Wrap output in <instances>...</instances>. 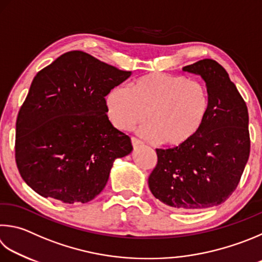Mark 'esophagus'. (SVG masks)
Instances as JSON below:
<instances>
[{
  "label": "esophagus",
  "instance_id": "34e87169",
  "mask_svg": "<svg viewBox=\"0 0 262 262\" xmlns=\"http://www.w3.org/2000/svg\"><path fill=\"white\" fill-rule=\"evenodd\" d=\"M132 144L134 147H139L143 143H142V141H140L139 139H136V137H132Z\"/></svg>",
  "mask_w": 262,
  "mask_h": 262
}]
</instances>
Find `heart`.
Returning a JSON list of instances; mask_svg holds the SVG:
<instances>
[{
    "instance_id": "1",
    "label": "heart",
    "mask_w": 262,
    "mask_h": 262,
    "mask_svg": "<svg viewBox=\"0 0 262 262\" xmlns=\"http://www.w3.org/2000/svg\"><path fill=\"white\" fill-rule=\"evenodd\" d=\"M107 116L113 126L140 129L147 140H159L168 146H181L201 130L210 108L205 85L183 75L150 73L136 79L130 89L118 85L105 98Z\"/></svg>"
}]
</instances>
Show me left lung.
<instances>
[{"instance_id":"obj_1","label":"left lung","mask_w":262,"mask_h":262,"mask_svg":"<svg viewBox=\"0 0 262 262\" xmlns=\"http://www.w3.org/2000/svg\"><path fill=\"white\" fill-rule=\"evenodd\" d=\"M183 71L205 81L210 108L201 130L188 143L156 149L158 161L149 188L166 205L192 211L220 205L238 185L250 156L249 112L217 61L203 59Z\"/></svg>"}]
</instances>
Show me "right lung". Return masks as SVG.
<instances>
[{"label": "right lung", "mask_w": 262, "mask_h": 262, "mask_svg": "<svg viewBox=\"0 0 262 262\" xmlns=\"http://www.w3.org/2000/svg\"><path fill=\"white\" fill-rule=\"evenodd\" d=\"M130 74L74 50L35 75L16 122V163L28 187L66 204L101 193L113 161L133 150L105 104Z\"/></svg>", "instance_id": "right-lung-1"}]
</instances>
